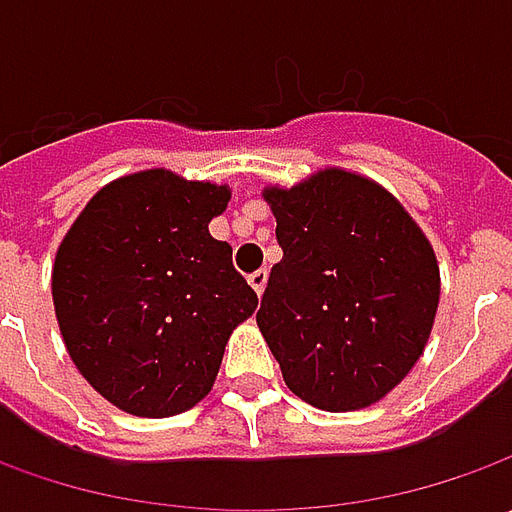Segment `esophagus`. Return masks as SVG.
<instances>
[{"label":"esophagus","instance_id":"esophagus-1","mask_svg":"<svg viewBox=\"0 0 512 512\" xmlns=\"http://www.w3.org/2000/svg\"><path fill=\"white\" fill-rule=\"evenodd\" d=\"M247 282H250V287H253V290H256V293L262 296V293H265V287H267V270H265V267H262V270H256V273H250V276H247Z\"/></svg>","mask_w":512,"mask_h":512}]
</instances>
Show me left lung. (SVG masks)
<instances>
[{
  "instance_id": "obj_1",
  "label": "left lung",
  "mask_w": 512,
  "mask_h": 512,
  "mask_svg": "<svg viewBox=\"0 0 512 512\" xmlns=\"http://www.w3.org/2000/svg\"><path fill=\"white\" fill-rule=\"evenodd\" d=\"M265 199L285 256L256 322L285 384L330 413L379 402L419 362L439 307L422 227L384 187L339 168Z\"/></svg>"
}]
</instances>
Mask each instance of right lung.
Instances as JSON below:
<instances>
[{
	"instance_id": "1",
	"label": "right lung",
	"mask_w": 512,
	"mask_h": 512,
	"mask_svg": "<svg viewBox=\"0 0 512 512\" xmlns=\"http://www.w3.org/2000/svg\"><path fill=\"white\" fill-rule=\"evenodd\" d=\"M230 190L139 170L105 185L56 250L50 290L79 373L119 410L165 419L210 393L233 327L259 305L210 236Z\"/></svg>"
}]
</instances>
